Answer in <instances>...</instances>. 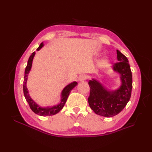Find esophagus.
<instances>
[{"label": "esophagus", "mask_w": 152, "mask_h": 152, "mask_svg": "<svg viewBox=\"0 0 152 152\" xmlns=\"http://www.w3.org/2000/svg\"><path fill=\"white\" fill-rule=\"evenodd\" d=\"M86 79H87V76L85 75V74H82V75L80 76L78 78V80L80 82H83Z\"/></svg>", "instance_id": "obj_1"}]
</instances>
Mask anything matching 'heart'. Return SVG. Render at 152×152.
Returning <instances> with one entry per match:
<instances>
[{
  "label": "heart",
  "mask_w": 152,
  "mask_h": 152,
  "mask_svg": "<svg viewBox=\"0 0 152 152\" xmlns=\"http://www.w3.org/2000/svg\"><path fill=\"white\" fill-rule=\"evenodd\" d=\"M106 61V59H105V60H104V61Z\"/></svg>",
  "instance_id": "heart-1"
}]
</instances>
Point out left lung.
<instances>
[{
	"label": "left lung",
	"instance_id": "obj_1",
	"mask_svg": "<svg viewBox=\"0 0 152 152\" xmlns=\"http://www.w3.org/2000/svg\"><path fill=\"white\" fill-rule=\"evenodd\" d=\"M117 58L118 62L112 68L119 74L121 85L118 89L110 90L94 78L88 83L90 108L95 114L104 117H113L118 114L127 105L131 96L133 79L129 61L119 50H117Z\"/></svg>",
	"mask_w": 152,
	"mask_h": 152
}]
</instances>
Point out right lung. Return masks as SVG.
Instances as JSON below:
<instances>
[{
	"mask_svg": "<svg viewBox=\"0 0 152 152\" xmlns=\"http://www.w3.org/2000/svg\"><path fill=\"white\" fill-rule=\"evenodd\" d=\"M43 46H44V43L42 42L40 44L39 47L37 48V50L39 51ZM34 56H35V52L34 51V52L31 54V56L29 57V58H28L27 65L26 68H25L24 82H23V93H24L25 97V99H26L27 102H28V104H29L31 109L36 114H38L41 116L53 115L57 114L58 112H59L61 111V110H62L64 105L65 104L66 100L68 99V96H69L71 90H72L74 87L77 86L78 83L76 82H73L72 83H69V84L67 85L66 87H64V89L62 90V92H61V101L59 104L53 106H46V107H42V106L38 105L37 103L31 97V96L29 95V93H28V89L27 88V82L28 79V75L31 69L32 64H33V61Z\"/></svg>",
	"mask_w": 152,
	"mask_h": 152,
	"instance_id": "add662e5",
	"label": "right lung"
}]
</instances>
